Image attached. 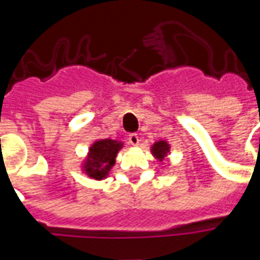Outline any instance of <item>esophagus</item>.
<instances>
[{"instance_id":"esophagus-1","label":"esophagus","mask_w":260,"mask_h":260,"mask_svg":"<svg viewBox=\"0 0 260 260\" xmlns=\"http://www.w3.org/2000/svg\"><path fill=\"white\" fill-rule=\"evenodd\" d=\"M128 140L132 146H138L139 144V135L138 134H129L128 136Z\"/></svg>"}]
</instances>
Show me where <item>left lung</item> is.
Masks as SVG:
<instances>
[{
  "label": "left lung",
  "mask_w": 260,
  "mask_h": 260,
  "mask_svg": "<svg viewBox=\"0 0 260 260\" xmlns=\"http://www.w3.org/2000/svg\"><path fill=\"white\" fill-rule=\"evenodd\" d=\"M151 151L159 161H162V159L165 158L166 154H168V151H169V146H168V143H166L165 140H161V142H156V143L152 146Z\"/></svg>",
  "instance_id": "left-lung-1"
}]
</instances>
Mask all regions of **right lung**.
Instances as JSON below:
<instances>
[{"label": "right lung", "instance_id": "right-lung-1", "mask_svg": "<svg viewBox=\"0 0 260 260\" xmlns=\"http://www.w3.org/2000/svg\"><path fill=\"white\" fill-rule=\"evenodd\" d=\"M122 147L121 142L112 139H102L95 142L90 147V154L84 162V170L90 177L95 180H104L116 162L118 150Z\"/></svg>", "mask_w": 260, "mask_h": 260}]
</instances>
